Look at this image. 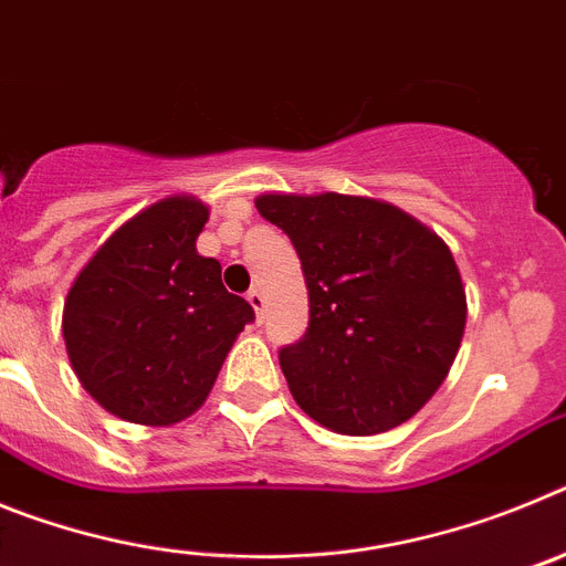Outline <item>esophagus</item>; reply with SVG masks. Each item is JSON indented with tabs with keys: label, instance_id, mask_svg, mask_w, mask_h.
<instances>
[{
	"label": "esophagus",
	"instance_id": "1",
	"mask_svg": "<svg viewBox=\"0 0 566 566\" xmlns=\"http://www.w3.org/2000/svg\"><path fill=\"white\" fill-rule=\"evenodd\" d=\"M247 300H249V303H252V308H254V314H258V319H263V292H260V289H249Z\"/></svg>",
	"mask_w": 566,
	"mask_h": 566
}]
</instances>
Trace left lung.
<instances>
[{"instance_id":"left-lung-1","label":"left lung","mask_w":566,"mask_h":566,"mask_svg":"<svg viewBox=\"0 0 566 566\" xmlns=\"http://www.w3.org/2000/svg\"><path fill=\"white\" fill-rule=\"evenodd\" d=\"M308 289V328L280 348L294 402L328 431H391L437 394L464 334V286L442 240L391 203L260 195Z\"/></svg>"}]
</instances>
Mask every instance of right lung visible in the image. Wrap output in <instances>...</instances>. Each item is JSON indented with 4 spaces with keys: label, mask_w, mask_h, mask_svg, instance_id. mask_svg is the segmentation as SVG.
I'll return each instance as SVG.
<instances>
[{
    "label": "right lung",
    "mask_w": 566,
    "mask_h": 566,
    "mask_svg": "<svg viewBox=\"0 0 566 566\" xmlns=\"http://www.w3.org/2000/svg\"><path fill=\"white\" fill-rule=\"evenodd\" d=\"M209 209L164 198L115 229L64 303L70 363L87 394L127 422L175 424L203 405L254 308L221 283L195 240Z\"/></svg>",
    "instance_id": "right-lung-1"
}]
</instances>
